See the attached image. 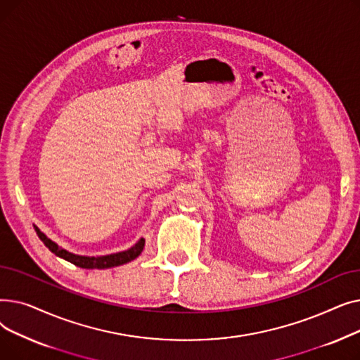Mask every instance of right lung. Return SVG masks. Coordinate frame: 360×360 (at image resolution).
Segmentation results:
<instances>
[{"label": "right lung", "mask_w": 360, "mask_h": 360, "mask_svg": "<svg viewBox=\"0 0 360 360\" xmlns=\"http://www.w3.org/2000/svg\"><path fill=\"white\" fill-rule=\"evenodd\" d=\"M33 228L37 233V236H39V239L45 243V247L53 252L56 257H60L71 264H74V266L77 267H82V269H98V270H103V269H110V267H118V266H122V264H127L132 259H136L143 248H144V243L146 240L141 238L136 245H132L131 248L125 250V251H121V252H113V254H108V255H98V257H87V255H77V254H72L64 248H61L58 243L53 242L52 239H49L37 226L33 224Z\"/></svg>", "instance_id": "obj_1"}]
</instances>
